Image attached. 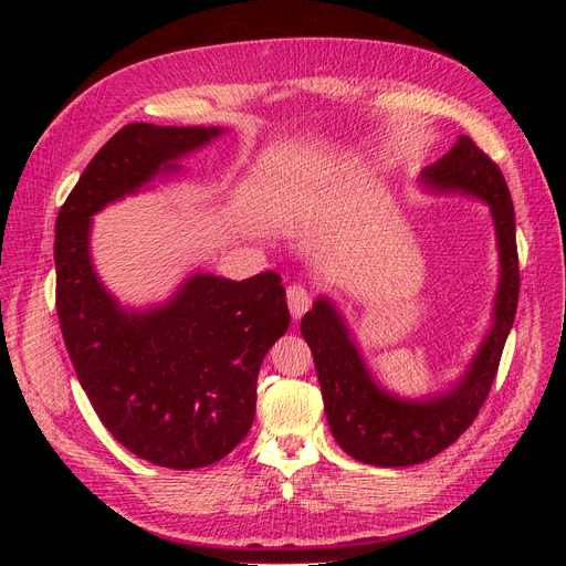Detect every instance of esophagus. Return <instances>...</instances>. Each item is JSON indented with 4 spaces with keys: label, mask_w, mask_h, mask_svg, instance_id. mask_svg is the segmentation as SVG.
I'll return each mask as SVG.
<instances>
[{
    "label": "esophagus",
    "mask_w": 566,
    "mask_h": 566,
    "mask_svg": "<svg viewBox=\"0 0 566 566\" xmlns=\"http://www.w3.org/2000/svg\"><path fill=\"white\" fill-rule=\"evenodd\" d=\"M287 306L293 318H302L312 306V297L306 293L304 285H290L287 287Z\"/></svg>",
    "instance_id": "esophagus-1"
}]
</instances>
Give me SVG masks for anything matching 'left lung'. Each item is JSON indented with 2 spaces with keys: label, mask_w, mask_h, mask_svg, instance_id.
Segmentation results:
<instances>
[{
  "label": "left lung",
  "mask_w": 566,
  "mask_h": 566,
  "mask_svg": "<svg viewBox=\"0 0 566 566\" xmlns=\"http://www.w3.org/2000/svg\"><path fill=\"white\" fill-rule=\"evenodd\" d=\"M422 184L439 193H465L491 208L501 256V281L493 302V325L460 382L439 397L408 401L391 397L373 380L356 342L335 304L318 297L302 318L312 347L325 418L342 451L378 468L418 465L449 449L474 422L499 373L520 297L515 208L505 177L470 136L422 172Z\"/></svg>",
  "instance_id": "left-lung-1"
}]
</instances>
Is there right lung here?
I'll return each instance as SVG.
<instances>
[{"mask_svg": "<svg viewBox=\"0 0 566 566\" xmlns=\"http://www.w3.org/2000/svg\"><path fill=\"white\" fill-rule=\"evenodd\" d=\"M224 129L132 123L104 144L56 217V312L77 380L106 430L153 465L196 470L229 455L254 420L256 373L290 325L276 271L196 273L156 310L127 312L98 281L92 217Z\"/></svg>", "mask_w": 566, "mask_h": 566, "instance_id": "obj_1", "label": "right lung"}]
</instances>
